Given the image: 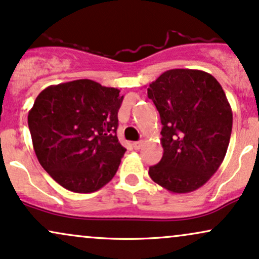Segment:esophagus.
<instances>
[{"label": "esophagus", "instance_id": "esophagus-1", "mask_svg": "<svg viewBox=\"0 0 259 259\" xmlns=\"http://www.w3.org/2000/svg\"><path fill=\"white\" fill-rule=\"evenodd\" d=\"M132 147L136 149V150H139V149H141L142 147H143V142L142 141H139V142H135V143H132Z\"/></svg>", "mask_w": 259, "mask_h": 259}]
</instances>
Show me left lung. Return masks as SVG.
<instances>
[{
	"label": "left lung",
	"mask_w": 259,
	"mask_h": 259,
	"mask_svg": "<svg viewBox=\"0 0 259 259\" xmlns=\"http://www.w3.org/2000/svg\"><path fill=\"white\" fill-rule=\"evenodd\" d=\"M160 114L162 159L149 167L155 183L171 193L199 189L227 154L233 111L223 88L201 70L172 69L148 88Z\"/></svg>",
	"instance_id": "8db88e82"
}]
</instances>
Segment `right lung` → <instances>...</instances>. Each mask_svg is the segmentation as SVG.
Returning <instances> with one entry per match:
<instances>
[{"mask_svg": "<svg viewBox=\"0 0 259 259\" xmlns=\"http://www.w3.org/2000/svg\"><path fill=\"white\" fill-rule=\"evenodd\" d=\"M114 87L76 80L45 88L27 115L33 150L45 171L74 193H93L111 181L124 149Z\"/></svg>", "mask_w": 259, "mask_h": 259, "instance_id": "obj_1", "label": "right lung"}]
</instances>
